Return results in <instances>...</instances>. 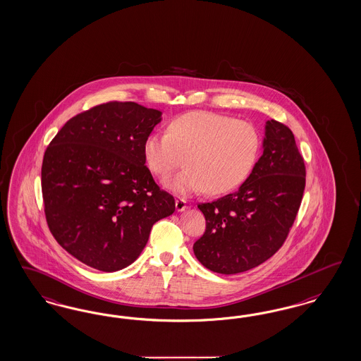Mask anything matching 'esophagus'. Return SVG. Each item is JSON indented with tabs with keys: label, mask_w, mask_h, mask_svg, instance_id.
I'll list each match as a JSON object with an SVG mask.
<instances>
[{
	"label": "esophagus",
	"mask_w": 361,
	"mask_h": 361,
	"mask_svg": "<svg viewBox=\"0 0 361 361\" xmlns=\"http://www.w3.org/2000/svg\"><path fill=\"white\" fill-rule=\"evenodd\" d=\"M187 200L184 199H176V211L183 212L187 209Z\"/></svg>",
	"instance_id": "esophagus-1"
}]
</instances>
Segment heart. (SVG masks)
Returning a JSON list of instances; mask_svg holds the SVG:
<instances>
[{
  "label": "heart",
  "mask_w": 361,
  "mask_h": 361,
  "mask_svg": "<svg viewBox=\"0 0 361 361\" xmlns=\"http://www.w3.org/2000/svg\"><path fill=\"white\" fill-rule=\"evenodd\" d=\"M262 149L255 125L221 113L197 111L174 118L168 132H153L144 141V157L152 173L165 177L181 162L185 168L164 181L166 189L188 196L212 195L240 187Z\"/></svg>",
  "instance_id": "heart-1"
}]
</instances>
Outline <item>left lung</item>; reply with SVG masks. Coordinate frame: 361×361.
<instances>
[{
    "mask_svg": "<svg viewBox=\"0 0 361 361\" xmlns=\"http://www.w3.org/2000/svg\"><path fill=\"white\" fill-rule=\"evenodd\" d=\"M305 188V165L292 130L265 124L262 154L238 190L199 204L205 233L193 252L205 268L223 274L256 268L281 248Z\"/></svg>",
    "mask_w": 361,
    "mask_h": 361,
    "instance_id": "left-lung-1",
    "label": "left lung"
}]
</instances>
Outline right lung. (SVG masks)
<instances>
[{"mask_svg":"<svg viewBox=\"0 0 361 361\" xmlns=\"http://www.w3.org/2000/svg\"><path fill=\"white\" fill-rule=\"evenodd\" d=\"M162 113L106 102L63 125L45 150L41 188L50 232L87 267L116 272L145 248L174 199L154 183L144 141Z\"/></svg>","mask_w":361,"mask_h":361,"instance_id":"obj_1","label":"right lung"}]
</instances>
